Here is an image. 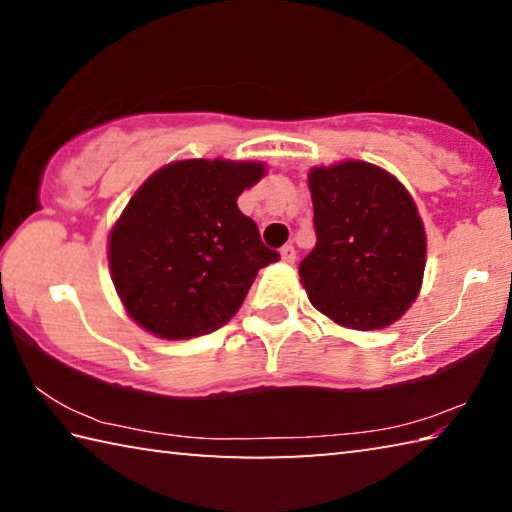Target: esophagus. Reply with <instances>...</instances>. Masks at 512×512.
Masks as SVG:
<instances>
[{"label": "esophagus", "mask_w": 512, "mask_h": 512, "mask_svg": "<svg viewBox=\"0 0 512 512\" xmlns=\"http://www.w3.org/2000/svg\"><path fill=\"white\" fill-rule=\"evenodd\" d=\"M280 257H282L284 264H293V262H296V248H293L291 244H287V246L280 250Z\"/></svg>", "instance_id": "1"}]
</instances>
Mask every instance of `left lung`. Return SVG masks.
Here are the masks:
<instances>
[{"instance_id": "obj_1", "label": "left lung", "mask_w": 512, "mask_h": 512, "mask_svg": "<svg viewBox=\"0 0 512 512\" xmlns=\"http://www.w3.org/2000/svg\"><path fill=\"white\" fill-rule=\"evenodd\" d=\"M316 246L300 282L320 314L348 329L388 327L422 289L427 235L418 205L377 164L343 160L309 169Z\"/></svg>"}]
</instances>
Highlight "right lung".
<instances>
[{
    "label": "right lung",
    "mask_w": 512,
    "mask_h": 512,
    "mask_svg": "<svg viewBox=\"0 0 512 512\" xmlns=\"http://www.w3.org/2000/svg\"><path fill=\"white\" fill-rule=\"evenodd\" d=\"M266 176L255 160H178L151 173L108 235V266L126 314L160 339L210 334L237 314L266 248L237 198Z\"/></svg>",
    "instance_id": "add662e5"
}]
</instances>
